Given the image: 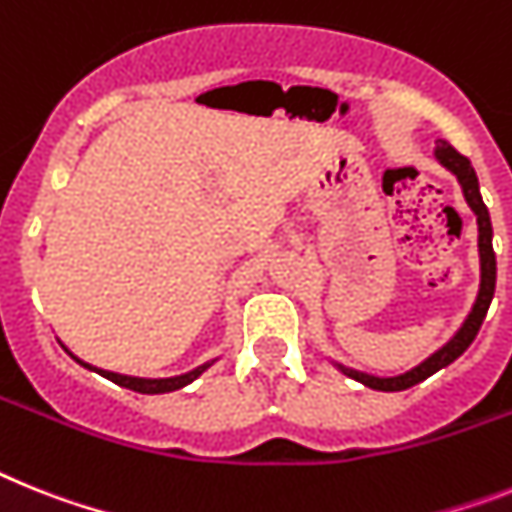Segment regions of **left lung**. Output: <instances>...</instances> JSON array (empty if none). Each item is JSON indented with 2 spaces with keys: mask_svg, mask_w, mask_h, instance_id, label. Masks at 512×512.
<instances>
[{
  "mask_svg": "<svg viewBox=\"0 0 512 512\" xmlns=\"http://www.w3.org/2000/svg\"><path fill=\"white\" fill-rule=\"evenodd\" d=\"M432 156H435V161L440 163V166H445V169L458 179L468 208L474 210L476 226H479V239H476V244H479V291H476L474 304H471V309H468V315L466 320L461 322V328L455 330L453 336L442 343L440 349L432 351L424 362L406 369V372H401V375H393V377L369 375V372H362V369L346 367V364L330 359V362L336 364L346 377L362 382V385H367V388L372 390H385V393H395V390L411 388V385H416V382H422L427 380L429 375H435L437 369L453 364L476 338V333H479V328H482L484 317H487L489 304H492V296H495L497 260H495V249H492V221H489V210L482 200V192H479V179H476L474 166H471V161H468L466 156H461L453 145L445 143V140H437Z\"/></svg>",
  "mask_w": 512,
  "mask_h": 512,
  "instance_id": "1",
  "label": "left lung"
}]
</instances>
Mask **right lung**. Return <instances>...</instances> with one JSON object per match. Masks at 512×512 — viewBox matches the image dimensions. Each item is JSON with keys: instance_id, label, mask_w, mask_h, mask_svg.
I'll return each instance as SVG.
<instances>
[{"instance_id": "1", "label": "right lung", "mask_w": 512, "mask_h": 512, "mask_svg": "<svg viewBox=\"0 0 512 512\" xmlns=\"http://www.w3.org/2000/svg\"><path fill=\"white\" fill-rule=\"evenodd\" d=\"M64 346V343H62ZM64 351L75 359L77 364H83L85 369H90V372H98L101 377H106V380L111 382H117V385H122V388L127 390H135V393H145V395H161V393H174V390H182L187 388L190 382H195L197 377L203 375L205 369H210L213 364L218 362V356L216 359H210V362L200 364V367L190 369V372H184V375H174V377H135V375H119V372H109V369H98L93 367V364L83 362V359H77L75 354H72L67 346H64Z\"/></svg>"}]
</instances>
